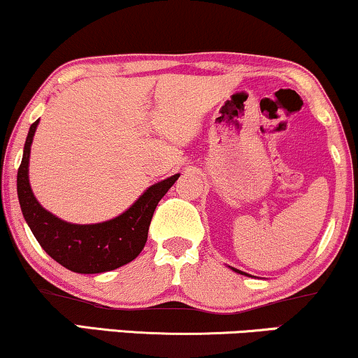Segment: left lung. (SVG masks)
I'll return each mask as SVG.
<instances>
[{
    "label": "left lung",
    "mask_w": 358,
    "mask_h": 358,
    "mask_svg": "<svg viewBox=\"0 0 358 358\" xmlns=\"http://www.w3.org/2000/svg\"><path fill=\"white\" fill-rule=\"evenodd\" d=\"M231 269H233V271H236V273H239V274H243V273H241V271H238V269H234V268H231Z\"/></svg>",
    "instance_id": "obj_1"
}]
</instances>
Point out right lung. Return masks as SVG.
Returning a JSON list of instances; mask_svg holds the SVG:
<instances>
[{
  "instance_id": "obj_1",
  "label": "right lung",
  "mask_w": 358,
  "mask_h": 358,
  "mask_svg": "<svg viewBox=\"0 0 358 358\" xmlns=\"http://www.w3.org/2000/svg\"><path fill=\"white\" fill-rule=\"evenodd\" d=\"M38 122L31 125L17 169V198L22 216L41 248L59 264L80 274L106 273L134 261L145 246L148 226L158 201L180 175L153 185L129 210L114 220L97 224L66 223L44 210L29 187V152Z\"/></svg>"
}]
</instances>
